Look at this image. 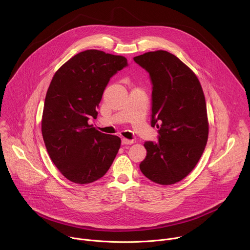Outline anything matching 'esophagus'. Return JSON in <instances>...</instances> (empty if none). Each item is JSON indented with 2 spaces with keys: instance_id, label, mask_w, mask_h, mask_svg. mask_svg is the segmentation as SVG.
I'll list each match as a JSON object with an SVG mask.
<instances>
[{
  "instance_id": "1",
  "label": "esophagus",
  "mask_w": 250,
  "mask_h": 250,
  "mask_svg": "<svg viewBox=\"0 0 250 250\" xmlns=\"http://www.w3.org/2000/svg\"><path fill=\"white\" fill-rule=\"evenodd\" d=\"M133 142H134L133 140H129V139H126V138H122V145H124V146L132 145Z\"/></svg>"
}]
</instances>
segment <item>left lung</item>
I'll list each match as a JSON object with an SVG mask.
<instances>
[{
    "label": "left lung",
    "mask_w": 250,
    "mask_h": 250,
    "mask_svg": "<svg viewBox=\"0 0 250 250\" xmlns=\"http://www.w3.org/2000/svg\"><path fill=\"white\" fill-rule=\"evenodd\" d=\"M133 60L149 74L151 126L159 128L157 142H145L147 153L139 168L152 182L172 185L195 168L205 150L208 123L204 92L193 71L167 51Z\"/></svg>",
    "instance_id": "left-lung-1"
}]
</instances>
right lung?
<instances>
[{"label":"right lung","mask_w":250,"mask_h":250,"mask_svg":"<svg viewBox=\"0 0 250 250\" xmlns=\"http://www.w3.org/2000/svg\"><path fill=\"white\" fill-rule=\"evenodd\" d=\"M127 66L124 56L82 51L54 74L46 93L42 131L47 152L71 182L89 184L102 178L116 158L121 138L88 124L110 79Z\"/></svg>","instance_id":"add662e5"}]
</instances>
